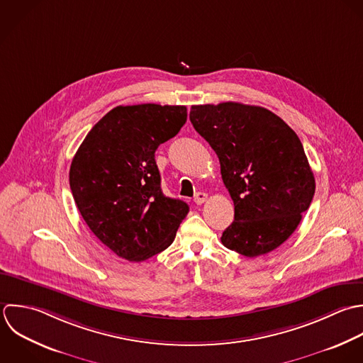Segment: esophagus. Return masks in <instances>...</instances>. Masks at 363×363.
I'll return each mask as SVG.
<instances>
[{
  "instance_id": "obj_1",
  "label": "esophagus",
  "mask_w": 363,
  "mask_h": 363,
  "mask_svg": "<svg viewBox=\"0 0 363 363\" xmlns=\"http://www.w3.org/2000/svg\"><path fill=\"white\" fill-rule=\"evenodd\" d=\"M206 199H208V194L206 192H198L196 195H195V203H198V205H202L203 202H206Z\"/></svg>"
}]
</instances>
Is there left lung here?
<instances>
[{
  "mask_svg": "<svg viewBox=\"0 0 363 363\" xmlns=\"http://www.w3.org/2000/svg\"><path fill=\"white\" fill-rule=\"evenodd\" d=\"M189 120L216 152L235 203L223 246L246 257L273 252L297 229L315 192L298 135L270 110L235 101L192 106Z\"/></svg>",
  "mask_w": 363,
  "mask_h": 363,
  "instance_id": "left-lung-1",
  "label": "left lung"
}]
</instances>
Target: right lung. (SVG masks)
Masks as SVG:
<instances>
[{
    "label": "right lung",
    "instance_id": "1",
    "mask_svg": "<svg viewBox=\"0 0 363 363\" xmlns=\"http://www.w3.org/2000/svg\"><path fill=\"white\" fill-rule=\"evenodd\" d=\"M185 106H117L76 151L69 184L74 203L96 238L118 257L147 260L165 250L189 212L162 194L155 162L160 144L186 121Z\"/></svg>",
    "mask_w": 363,
    "mask_h": 363
}]
</instances>
